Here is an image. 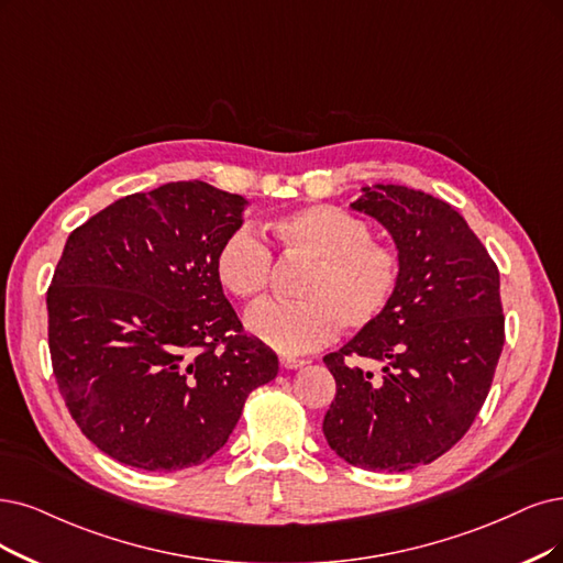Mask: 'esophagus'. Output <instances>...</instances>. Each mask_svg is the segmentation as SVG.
<instances>
[{"label":"esophagus","instance_id":"esophagus-1","mask_svg":"<svg viewBox=\"0 0 563 563\" xmlns=\"http://www.w3.org/2000/svg\"><path fill=\"white\" fill-rule=\"evenodd\" d=\"M308 362L306 360H299V357H289V355H283L280 357V366L283 368H301V366H306Z\"/></svg>","mask_w":563,"mask_h":563}]
</instances>
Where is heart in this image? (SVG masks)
I'll list each match as a JSON object with an SVG mask.
<instances>
[{
	"mask_svg": "<svg viewBox=\"0 0 563 563\" xmlns=\"http://www.w3.org/2000/svg\"><path fill=\"white\" fill-rule=\"evenodd\" d=\"M285 257L308 262L295 285L299 301H266L250 310L245 327L264 345L297 355L343 331L376 324L397 295L399 253L371 236L364 218L334 203L287 211L266 224ZM216 276L241 301L264 297L271 253L250 227H236L216 250Z\"/></svg>",
	"mask_w": 563,
	"mask_h": 563,
	"instance_id": "heart-1",
	"label": "heart"
}]
</instances>
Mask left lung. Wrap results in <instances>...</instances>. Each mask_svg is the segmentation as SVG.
I'll list each match as a JSON object with an SVG mask.
<instances>
[{"label": "left lung", "mask_w": 563, "mask_h": 563, "mask_svg": "<svg viewBox=\"0 0 563 563\" xmlns=\"http://www.w3.org/2000/svg\"><path fill=\"white\" fill-rule=\"evenodd\" d=\"M352 208L391 234L401 278L383 318L324 357L336 397L322 431L347 464L401 473L439 460L481 412L506 339L501 283L481 239L443 199L373 185Z\"/></svg>", "instance_id": "8db88e82"}]
</instances>
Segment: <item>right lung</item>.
Listing matches in <instances>:
<instances>
[{"instance_id": "right-lung-1", "label": "right lung", "mask_w": 563, "mask_h": 563, "mask_svg": "<svg viewBox=\"0 0 563 563\" xmlns=\"http://www.w3.org/2000/svg\"><path fill=\"white\" fill-rule=\"evenodd\" d=\"M245 199L201 180L113 201L69 234L48 287L53 373L78 429L143 471L199 466L278 357L216 276Z\"/></svg>"}]
</instances>
